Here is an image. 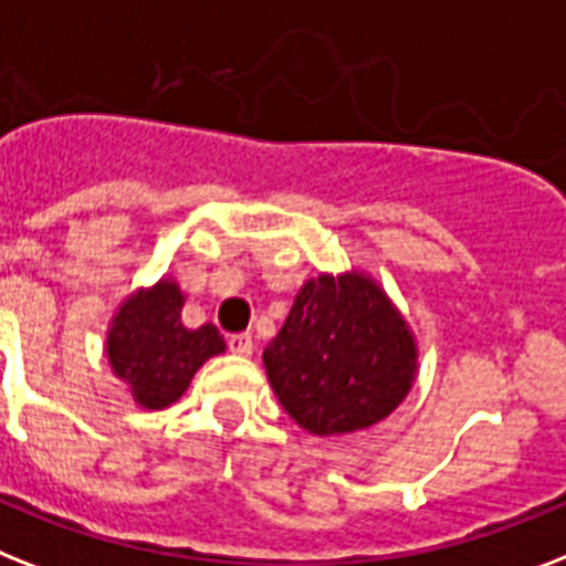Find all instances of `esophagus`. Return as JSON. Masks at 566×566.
Masks as SVG:
<instances>
[{
  "label": "esophagus",
  "instance_id": "34e87169",
  "mask_svg": "<svg viewBox=\"0 0 566 566\" xmlns=\"http://www.w3.org/2000/svg\"><path fill=\"white\" fill-rule=\"evenodd\" d=\"M229 348H232L235 355L250 357L252 348H255V343H252L250 334H232V337H229Z\"/></svg>",
  "mask_w": 566,
  "mask_h": 566
}]
</instances>
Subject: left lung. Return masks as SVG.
Wrapping results in <instances>:
<instances>
[{
  "label": "left lung",
  "mask_w": 566,
  "mask_h": 566,
  "mask_svg": "<svg viewBox=\"0 0 566 566\" xmlns=\"http://www.w3.org/2000/svg\"><path fill=\"white\" fill-rule=\"evenodd\" d=\"M264 369L284 412L314 436L378 424L416 384L410 325L371 275L348 270L307 279Z\"/></svg>",
  "instance_id": "obj_1"
}]
</instances>
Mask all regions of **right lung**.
<instances>
[{
    "label": "right lung",
    "mask_w": 566,
    "mask_h": 566,
    "mask_svg": "<svg viewBox=\"0 0 566 566\" xmlns=\"http://www.w3.org/2000/svg\"><path fill=\"white\" fill-rule=\"evenodd\" d=\"M186 296L174 279H159L124 298L107 331V360L113 375L130 387L145 410H163L182 398L195 371L209 357L223 355L227 343L211 323L182 325Z\"/></svg>",
    "instance_id": "1"
}]
</instances>
